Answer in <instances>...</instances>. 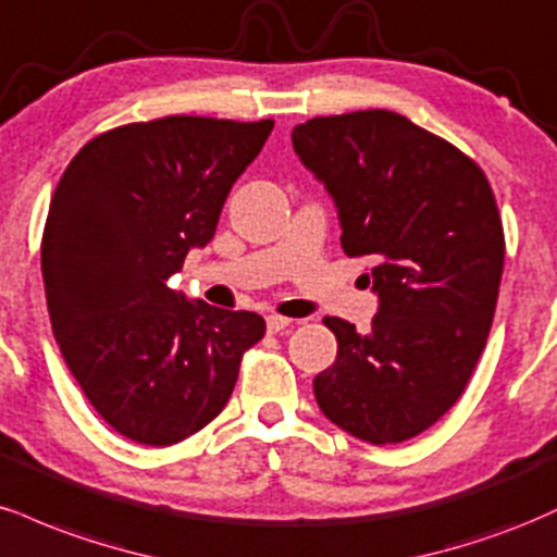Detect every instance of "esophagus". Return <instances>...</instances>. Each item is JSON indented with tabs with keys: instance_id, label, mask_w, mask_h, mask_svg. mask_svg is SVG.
I'll use <instances>...</instances> for the list:
<instances>
[{
	"instance_id": "34e87169",
	"label": "esophagus",
	"mask_w": 557,
	"mask_h": 557,
	"mask_svg": "<svg viewBox=\"0 0 557 557\" xmlns=\"http://www.w3.org/2000/svg\"><path fill=\"white\" fill-rule=\"evenodd\" d=\"M265 325H268V331H271V333H281V331L289 329L292 320L284 318V315H268L265 318Z\"/></svg>"
}]
</instances>
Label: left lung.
<instances>
[{
    "instance_id": "obj_1",
    "label": "left lung",
    "mask_w": 557,
    "mask_h": 557,
    "mask_svg": "<svg viewBox=\"0 0 557 557\" xmlns=\"http://www.w3.org/2000/svg\"><path fill=\"white\" fill-rule=\"evenodd\" d=\"M292 143L336 202L344 252L375 263L381 299L370 333L323 320L338 355L312 381L318 407L359 441H409L459 401L485 349L506 258L493 187L396 111L315 116Z\"/></svg>"
}]
</instances>
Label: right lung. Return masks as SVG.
I'll return each mask as SVG.
<instances>
[{
	"instance_id": "add662e5",
	"label": "right lung",
	"mask_w": 557,
	"mask_h": 557,
	"mask_svg": "<svg viewBox=\"0 0 557 557\" xmlns=\"http://www.w3.org/2000/svg\"><path fill=\"white\" fill-rule=\"evenodd\" d=\"M273 120L163 116L101 133L64 169L41 239L51 331L116 433L172 446L221 414L258 312L187 302L166 284L213 239L228 189Z\"/></svg>"
}]
</instances>
